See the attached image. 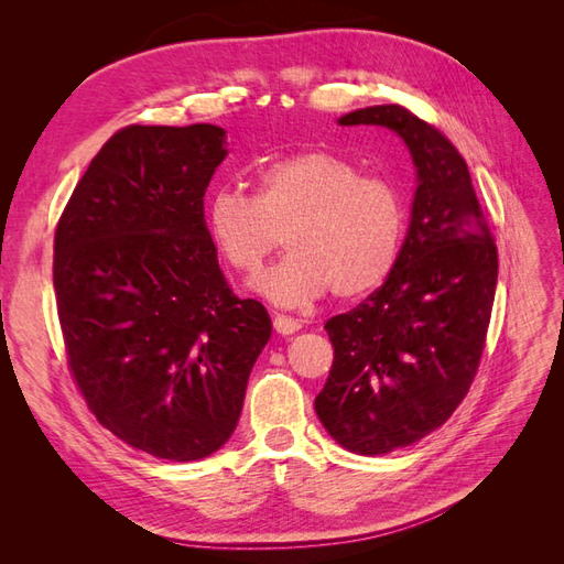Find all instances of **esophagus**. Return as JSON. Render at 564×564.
Listing matches in <instances>:
<instances>
[{
	"label": "esophagus",
	"mask_w": 564,
	"mask_h": 564,
	"mask_svg": "<svg viewBox=\"0 0 564 564\" xmlns=\"http://www.w3.org/2000/svg\"><path fill=\"white\" fill-rule=\"evenodd\" d=\"M272 327H275L278 334L289 336V334H296L301 329V322L289 317V315H275V319H272Z\"/></svg>",
	"instance_id": "1"
}]
</instances>
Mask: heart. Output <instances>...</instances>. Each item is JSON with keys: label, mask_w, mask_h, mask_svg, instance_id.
Instances as JSON below:
<instances>
[{"label": "heart", "mask_w": 564, "mask_h": 564, "mask_svg": "<svg viewBox=\"0 0 564 564\" xmlns=\"http://www.w3.org/2000/svg\"><path fill=\"white\" fill-rule=\"evenodd\" d=\"M253 197L240 187L214 191L204 228L218 259L240 275H256L280 245L284 259L253 289L284 308H301L334 292L360 299L395 270L404 245L406 209L395 183L362 176L332 150H303L263 162Z\"/></svg>", "instance_id": "obj_1"}]
</instances>
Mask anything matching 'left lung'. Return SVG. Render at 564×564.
<instances>
[{"label": "left lung", "instance_id": "1", "mask_svg": "<svg viewBox=\"0 0 564 564\" xmlns=\"http://www.w3.org/2000/svg\"><path fill=\"white\" fill-rule=\"evenodd\" d=\"M340 127H386L412 152L416 193L390 278L324 329L334 346L315 398L327 433L348 452L377 456L440 429L480 365L499 256L466 160L445 133L402 106H371Z\"/></svg>", "mask_w": 564, "mask_h": 564}]
</instances>
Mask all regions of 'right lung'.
Instances as JSON below:
<instances>
[{
  "label": "right lung",
  "instance_id": "obj_1",
  "mask_svg": "<svg viewBox=\"0 0 564 564\" xmlns=\"http://www.w3.org/2000/svg\"><path fill=\"white\" fill-rule=\"evenodd\" d=\"M226 155L214 124L117 131L54 237L73 379L110 433L158 458L226 445L272 334L263 305L232 294L204 228V193Z\"/></svg>",
  "mask_w": 564,
  "mask_h": 564
}]
</instances>
